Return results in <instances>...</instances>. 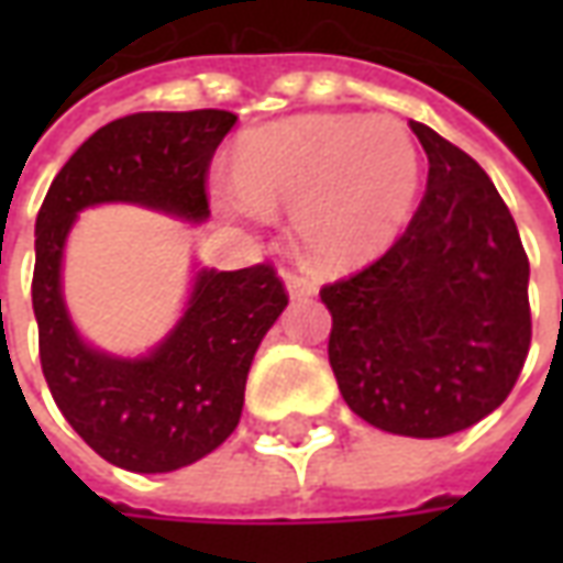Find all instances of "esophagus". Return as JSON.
<instances>
[{
	"mask_svg": "<svg viewBox=\"0 0 563 563\" xmlns=\"http://www.w3.org/2000/svg\"><path fill=\"white\" fill-rule=\"evenodd\" d=\"M283 277H286V289H289L292 298H307V295L317 292V283L310 280L307 274H301V271H286Z\"/></svg>",
	"mask_w": 563,
	"mask_h": 563,
	"instance_id": "1",
	"label": "esophagus"
}]
</instances>
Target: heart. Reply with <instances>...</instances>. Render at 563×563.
Segmentation results:
<instances>
[{
  "mask_svg": "<svg viewBox=\"0 0 563 563\" xmlns=\"http://www.w3.org/2000/svg\"><path fill=\"white\" fill-rule=\"evenodd\" d=\"M422 180L410 129L391 117L305 114L250 132L234 180L217 184L234 217L292 208V232L319 268H355L398 234Z\"/></svg>",
  "mask_w": 563,
  "mask_h": 563,
  "instance_id": "obj_1",
  "label": "heart"
}]
</instances>
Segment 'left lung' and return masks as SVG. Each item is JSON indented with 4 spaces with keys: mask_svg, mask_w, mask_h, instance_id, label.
Wrapping results in <instances>:
<instances>
[{
    "mask_svg": "<svg viewBox=\"0 0 563 563\" xmlns=\"http://www.w3.org/2000/svg\"><path fill=\"white\" fill-rule=\"evenodd\" d=\"M410 129L428 153L413 220L319 298L350 410L391 434L446 437L497 410L516 386L531 350V268L479 162L424 123Z\"/></svg>",
    "mask_w": 563,
    "mask_h": 563,
    "instance_id": "left-lung-1",
    "label": "left lung"
}]
</instances>
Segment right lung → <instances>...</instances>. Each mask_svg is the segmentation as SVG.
<instances>
[{
    "label": "right lung",
    "mask_w": 563,
    "mask_h": 563,
    "mask_svg": "<svg viewBox=\"0 0 563 563\" xmlns=\"http://www.w3.org/2000/svg\"><path fill=\"white\" fill-rule=\"evenodd\" d=\"M232 111H144L84 141L59 168L35 220L32 310L47 389L80 440L132 473H168L205 459L241 422L244 386L265 331L289 305L271 262L201 271L186 317L141 362L78 341L59 295V258L75 213L139 201L186 220L210 213L208 172Z\"/></svg>",
    "instance_id": "obj_1"
}]
</instances>
